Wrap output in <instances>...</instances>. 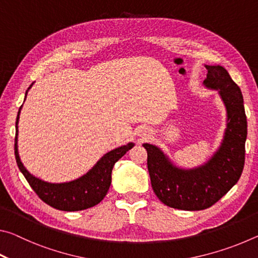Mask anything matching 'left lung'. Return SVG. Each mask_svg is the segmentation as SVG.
Instances as JSON below:
<instances>
[{
    "label": "left lung",
    "instance_id": "left-lung-1",
    "mask_svg": "<svg viewBox=\"0 0 258 258\" xmlns=\"http://www.w3.org/2000/svg\"><path fill=\"white\" fill-rule=\"evenodd\" d=\"M204 84L218 90L228 111L224 140L212 159L184 171L172 165L158 148L145 143L151 186L161 203L182 211H202L217 203L241 176L244 165L247 117L239 86L221 66H206Z\"/></svg>",
    "mask_w": 258,
    "mask_h": 258
}]
</instances>
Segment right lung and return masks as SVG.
<instances>
[{
  "label": "right lung",
  "mask_w": 258,
  "mask_h": 258,
  "mask_svg": "<svg viewBox=\"0 0 258 258\" xmlns=\"http://www.w3.org/2000/svg\"><path fill=\"white\" fill-rule=\"evenodd\" d=\"M33 85V84H32ZM30 85L28 90L32 87ZM27 90V92H28ZM26 92V95H27ZM21 109V107H20ZM17 116L16 121V139H15V155L17 165L35 194L38 198L43 200L45 204L50 205L51 207L59 211L64 212H75L83 211V209L93 207L98 205L101 200L106 197L111 183V171L113 165L117 160H119L126 152L133 148V143L117 148L115 150L104 155L100 159L97 165L86 173L84 176L77 178L75 181L67 183H47L40 180V178L33 176L27 169L24 167L23 163L20 161L18 155V147H17V135H18V120L19 113Z\"/></svg>",
  "instance_id": "right-lung-1"
}]
</instances>
